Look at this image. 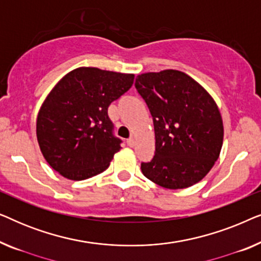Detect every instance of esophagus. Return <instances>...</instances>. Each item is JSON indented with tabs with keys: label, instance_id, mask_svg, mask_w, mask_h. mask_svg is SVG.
I'll return each instance as SVG.
<instances>
[{
	"label": "esophagus",
	"instance_id": "1",
	"mask_svg": "<svg viewBox=\"0 0 261 261\" xmlns=\"http://www.w3.org/2000/svg\"><path fill=\"white\" fill-rule=\"evenodd\" d=\"M127 145L129 146V147H134L135 146V139L134 138H129L127 140Z\"/></svg>",
	"mask_w": 261,
	"mask_h": 261
}]
</instances>
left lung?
<instances>
[{
  "mask_svg": "<svg viewBox=\"0 0 261 261\" xmlns=\"http://www.w3.org/2000/svg\"><path fill=\"white\" fill-rule=\"evenodd\" d=\"M135 88L153 117L155 152L141 163L146 178L165 189H185L206 176L220 156L223 122L209 92L178 70L139 74Z\"/></svg>",
  "mask_w": 261,
  "mask_h": 261,
  "instance_id": "8db88e82",
  "label": "left lung"
}]
</instances>
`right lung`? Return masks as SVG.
Returning <instances> with one entry per match:
<instances>
[{
    "instance_id": "right-lung-1",
    "label": "right lung",
    "mask_w": 261,
    "mask_h": 261,
    "mask_svg": "<svg viewBox=\"0 0 261 261\" xmlns=\"http://www.w3.org/2000/svg\"><path fill=\"white\" fill-rule=\"evenodd\" d=\"M133 82V73L78 67L56 84L37 117L39 147L53 170L83 180L108 169L121 148L108 107Z\"/></svg>"
}]
</instances>
